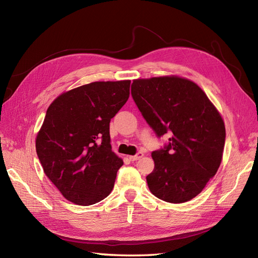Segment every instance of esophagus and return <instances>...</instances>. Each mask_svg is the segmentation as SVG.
Instances as JSON below:
<instances>
[{
  "mask_svg": "<svg viewBox=\"0 0 258 258\" xmlns=\"http://www.w3.org/2000/svg\"><path fill=\"white\" fill-rule=\"evenodd\" d=\"M143 153H141V152H140V153H138L137 155H135V156H130V157H129V159L131 160V161H137V160H139V159H141L142 157H143Z\"/></svg>",
  "mask_w": 258,
  "mask_h": 258,
  "instance_id": "1",
  "label": "esophagus"
}]
</instances>
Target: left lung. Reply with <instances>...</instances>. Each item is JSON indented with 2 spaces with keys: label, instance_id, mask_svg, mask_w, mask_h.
<instances>
[{
  "label": "left lung",
  "instance_id": "obj_1",
  "mask_svg": "<svg viewBox=\"0 0 258 258\" xmlns=\"http://www.w3.org/2000/svg\"><path fill=\"white\" fill-rule=\"evenodd\" d=\"M131 96L157 138L170 135L169 142L152 153L148 188L171 204L189 201L221 165L226 131L220 113L198 85L177 76L136 80Z\"/></svg>",
  "mask_w": 258,
  "mask_h": 258
}]
</instances>
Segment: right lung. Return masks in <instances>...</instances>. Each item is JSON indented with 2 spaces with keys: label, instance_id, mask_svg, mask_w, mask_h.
<instances>
[{
  "label": "right lung",
  "instance_id": "1",
  "mask_svg": "<svg viewBox=\"0 0 258 258\" xmlns=\"http://www.w3.org/2000/svg\"><path fill=\"white\" fill-rule=\"evenodd\" d=\"M130 81L95 82L62 93L36 137L45 174L66 199L91 206L111 194L123 165L112 152L110 121L127 102Z\"/></svg>",
  "mask_w": 258,
  "mask_h": 258
}]
</instances>
